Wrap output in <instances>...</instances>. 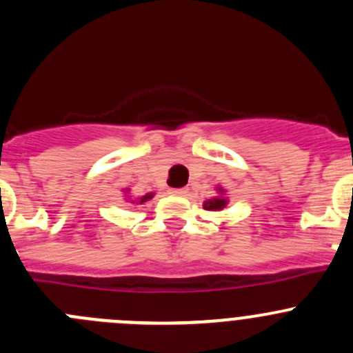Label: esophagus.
Returning <instances> with one entry per match:
<instances>
[{"instance_id": "34e87169", "label": "esophagus", "mask_w": 353, "mask_h": 353, "mask_svg": "<svg viewBox=\"0 0 353 353\" xmlns=\"http://www.w3.org/2000/svg\"><path fill=\"white\" fill-rule=\"evenodd\" d=\"M170 193L177 194V196H183V194H186V190H183V188H177V190H170Z\"/></svg>"}]
</instances>
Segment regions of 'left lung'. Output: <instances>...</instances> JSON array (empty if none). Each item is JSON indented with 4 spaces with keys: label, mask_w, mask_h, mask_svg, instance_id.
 <instances>
[{
    "label": "left lung",
    "mask_w": 353,
    "mask_h": 353,
    "mask_svg": "<svg viewBox=\"0 0 353 353\" xmlns=\"http://www.w3.org/2000/svg\"><path fill=\"white\" fill-rule=\"evenodd\" d=\"M222 193V190H219ZM225 205H228V200H225L224 196H215V198H212V200H207L203 203V208L205 210H212V212H219V210H222V208L225 207Z\"/></svg>",
    "instance_id": "1"
}]
</instances>
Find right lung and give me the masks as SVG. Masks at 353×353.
Segmentation results:
<instances>
[{
	"label": "right lung",
	"mask_w": 353,
	"mask_h": 353,
	"mask_svg": "<svg viewBox=\"0 0 353 353\" xmlns=\"http://www.w3.org/2000/svg\"><path fill=\"white\" fill-rule=\"evenodd\" d=\"M153 198V193H148V194H145V196H141L139 198V203H145V201H148V200H152ZM136 200H132V203H134Z\"/></svg>",
	"instance_id": "obj_1"
}]
</instances>
